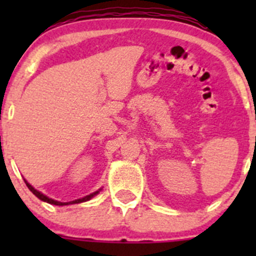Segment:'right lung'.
I'll return each mask as SVG.
<instances>
[{"mask_svg": "<svg viewBox=\"0 0 256 256\" xmlns=\"http://www.w3.org/2000/svg\"><path fill=\"white\" fill-rule=\"evenodd\" d=\"M24 183H26V186H27V187H28V190H30V192H32L33 194L36 196V197L40 198V200H43V202H47V203H49V204H53V206H69V204H76V203L86 202V200H90L92 197H95V196H96V194H99L100 190H102V188H100V190H95L94 193H90V194L85 196V197L79 198V200H72V202H59V200H52V198H49V197H47V196H46V194H43L42 192H40V190H36V188L33 187V186H30V183H28L26 180H24Z\"/></svg>", "mask_w": 256, "mask_h": 256, "instance_id": "1", "label": "right lung"}]
</instances>
